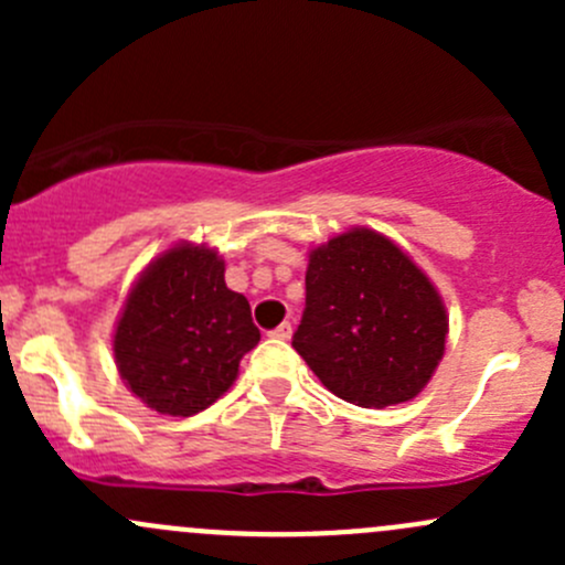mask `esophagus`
<instances>
[{"label":"esophagus","mask_w":565,"mask_h":565,"mask_svg":"<svg viewBox=\"0 0 565 565\" xmlns=\"http://www.w3.org/2000/svg\"><path fill=\"white\" fill-rule=\"evenodd\" d=\"M270 335H273V339L287 341L289 335H292V324H289V322H281V324H278V328H273V330H270Z\"/></svg>","instance_id":"34e87169"}]
</instances>
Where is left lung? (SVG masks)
Listing matches in <instances>:
<instances>
[{
  "mask_svg": "<svg viewBox=\"0 0 565 565\" xmlns=\"http://www.w3.org/2000/svg\"><path fill=\"white\" fill-rule=\"evenodd\" d=\"M446 335L435 284L385 235L350 230L311 248L292 347L330 393L358 407L409 402L435 374Z\"/></svg>",
  "mask_w": 565,
  "mask_h": 565,
  "instance_id": "8db88e82",
  "label": "left lung"
}]
</instances>
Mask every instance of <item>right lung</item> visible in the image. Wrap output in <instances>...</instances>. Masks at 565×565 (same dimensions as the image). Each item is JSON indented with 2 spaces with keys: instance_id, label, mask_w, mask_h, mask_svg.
I'll use <instances>...</instances> for the list:
<instances>
[{
  "instance_id": "right-lung-1",
  "label": "right lung",
  "mask_w": 565,
  "mask_h": 565,
  "mask_svg": "<svg viewBox=\"0 0 565 565\" xmlns=\"http://www.w3.org/2000/svg\"><path fill=\"white\" fill-rule=\"evenodd\" d=\"M256 344L250 306L226 287L218 250L180 243L130 289L114 330V361L147 407L188 418L230 391Z\"/></svg>"
}]
</instances>
